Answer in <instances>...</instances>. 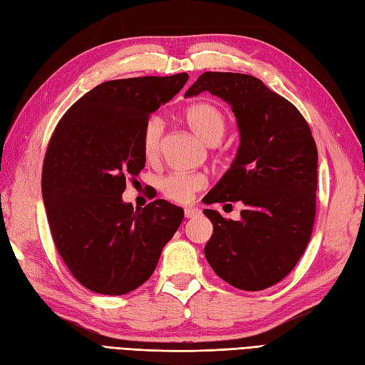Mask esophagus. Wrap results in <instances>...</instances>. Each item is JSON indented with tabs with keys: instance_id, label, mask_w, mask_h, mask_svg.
<instances>
[{
	"instance_id": "1",
	"label": "esophagus",
	"mask_w": 365,
	"mask_h": 365,
	"mask_svg": "<svg viewBox=\"0 0 365 365\" xmlns=\"http://www.w3.org/2000/svg\"><path fill=\"white\" fill-rule=\"evenodd\" d=\"M200 213H201V210L197 208V207H195V205H189V207L184 208L185 217H195V216H197Z\"/></svg>"
}]
</instances>
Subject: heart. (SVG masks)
Segmentation results:
<instances>
[{
    "instance_id": "1",
    "label": "heart",
    "mask_w": 365,
    "mask_h": 365,
    "mask_svg": "<svg viewBox=\"0 0 365 365\" xmlns=\"http://www.w3.org/2000/svg\"><path fill=\"white\" fill-rule=\"evenodd\" d=\"M184 121L195 135L208 145H216L225 132V117L215 105L197 102L184 111ZM163 121L158 117H150L141 132V152L146 160H153L158 155L160 141L163 135ZM205 185V176L201 173H170L160 181V189L168 200L185 204L192 200L195 192Z\"/></svg>"
}]
</instances>
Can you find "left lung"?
Returning a JSON list of instances; mask_svg holds the SVG:
<instances>
[{
	"label": "left lung",
	"mask_w": 365,
	"mask_h": 365,
	"mask_svg": "<svg viewBox=\"0 0 365 365\" xmlns=\"http://www.w3.org/2000/svg\"><path fill=\"white\" fill-rule=\"evenodd\" d=\"M204 91L231 106L240 132L236 158L207 193V202L245 205L239 220L204 210L213 224L205 259L235 288L267 289L294 269L312 235L315 140L302 113L257 77L207 71L185 97Z\"/></svg>",
	"instance_id": "1"
}]
</instances>
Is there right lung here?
Segmentation results:
<instances>
[{
    "instance_id": "right-lung-1",
    "label": "right lung",
    "mask_w": 365,
    "mask_h": 365,
    "mask_svg": "<svg viewBox=\"0 0 365 365\" xmlns=\"http://www.w3.org/2000/svg\"><path fill=\"white\" fill-rule=\"evenodd\" d=\"M189 74L108 81L62 115L42 165V200L51 237L74 279L97 294L123 295L155 271L182 208L164 200L134 210L126 181L145 168L141 132Z\"/></svg>"
}]
</instances>
